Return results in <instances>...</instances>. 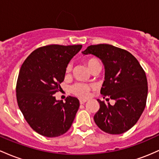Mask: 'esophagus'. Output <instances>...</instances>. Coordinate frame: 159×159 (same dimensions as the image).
Returning <instances> with one entry per match:
<instances>
[{
  "label": "esophagus",
  "instance_id": "1",
  "mask_svg": "<svg viewBox=\"0 0 159 159\" xmlns=\"http://www.w3.org/2000/svg\"><path fill=\"white\" fill-rule=\"evenodd\" d=\"M86 101H87V100H85V99H80V103H81V104H83V103H85Z\"/></svg>",
  "mask_w": 159,
  "mask_h": 159
}]
</instances>
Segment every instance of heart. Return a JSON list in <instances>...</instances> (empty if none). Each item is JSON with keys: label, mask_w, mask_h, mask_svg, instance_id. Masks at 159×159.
Returning <instances> with one entry per match:
<instances>
[{"label": "heart", "mask_w": 159, "mask_h": 159, "mask_svg": "<svg viewBox=\"0 0 159 159\" xmlns=\"http://www.w3.org/2000/svg\"><path fill=\"white\" fill-rule=\"evenodd\" d=\"M98 62L94 58H91L87 61V65L89 66V68L91 67L93 64ZM71 70V65H68L66 68V72L69 73ZM70 91L72 93H74L75 95L79 96L80 98H87L89 94V91L90 88L87 85L83 84V83H76L73 85L70 88Z\"/></svg>", "instance_id": "b5f03b06"}]
</instances>
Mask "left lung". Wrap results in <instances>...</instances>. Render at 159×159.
Wrapping results in <instances>:
<instances>
[{
  "label": "left lung",
  "mask_w": 159,
  "mask_h": 159,
  "mask_svg": "<svg viewBox=\"0 0 159 159\" xmlns=\"http://www.w3.org/2000/svg\"><path fill=\"white\" fill-rule=\"evenodd\" d=\"M83 55L98 58L104 66V81L101 94L115 104L98 99L100 109L94 120L104 132L120 134L136 124L147 103V80L143 69L129 52L110 45H91ZM109 100V99H108Z\"/></svg>",
  "instance_id": "left-lung-1"
}]
</instances>
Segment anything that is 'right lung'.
I'll return each mask as SVG.
<instances>
[{
  "instance_id": "add662e5",
  "label": "right lung",
  "mask_w": 159,
  "mask_h": 159,
  "mask_svg": "<svg viewBox=\"0 0 159 159\" xmlns=\"http://www.w3.org/2000/svg\"><path fill=\"white\" fill-rule=\"evenodd\" d=\"M82 46H43L32 52L21 67L16 84L18 105L32 129L43 136H61L74 122L79 100L69 96L63 102L53 94L59 90L67 66Z\"/></svg>"
}]
</instances>
